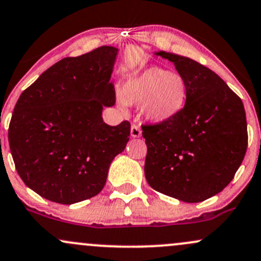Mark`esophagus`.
Returning a JSON list of instances; mask_svg holds the SVG:
<instances>
[{"label": "esophagus", "instance_id": "1", "mask_svg": "<svg viewBox=\"0 0 261 261\" xmlns=\"http://www.w3.org/2000/svg\"><path fill=\"white\" fill-rule=\"evenodd\" d=\"M141 135H142V131H141V128L139 127V126H136V125L131 126V136H133V137H140Z\"/></svg>", "mask_w": 261, "mask_h": 261}]
</instances>
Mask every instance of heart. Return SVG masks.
Instances as JSON below:
<instances>
[{"label":"heart","instance_id":"1","mask_svg":"<svg viewBox=\"0 0 261 261\" xmlns=\"http://www.w3.org/2000/svg\"><path fill=\"white\" fill-rule=\"evenodd\" d=\"M187 94V82L181 74L148 67L126 79L119 104L141 105V113L147 121L163 124L183 110Z\"/></svg>","mask_w":261,"mask_h":261}]
</instances>
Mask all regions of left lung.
I'll list each match as a JSON object with an SVG mask.
<instances>
[{
    "label": "left lung",
    "instance_id": "8db88e82",
    "mask_svg": "<svg viewBox=\"0 0 261 261\" xmlns=\"http://www.w3.org/2000/svg\"><path fill=\"white\" fill-rule=\"evenodd\" d=\"M168 59L186 79L187 101L172 120L142 126L147 145L145 177L153 190L187 203L205 200L233 179L248 146L243 101L204 65L170 51Z\"/></svg>",
    "mask_w": 261,
    "mask_h": 261
}]
</instances>
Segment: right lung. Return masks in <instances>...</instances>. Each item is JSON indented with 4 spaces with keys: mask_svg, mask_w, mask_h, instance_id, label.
I'll return each mask as SVG.
<instances>
[{
    "mask_svg": "<svg viewBox=\"0 0 261 261\" xmlns=\"http://www.w3.org/2000/svg\"><path fill=\"white\" fill-rule=\"evenodd\" d=\"M117 53L102 45L62 59L19 96L8 128L11 153L22 181L43 198L73 204L96 196L125 150L130 122L102 120V109L115 104Z\"/></svg>",
    "mask_w": 261,
    "mask_h": 261,
    "instance_id": "obj_1",
    "label": "right lung"
}]
</instances>
